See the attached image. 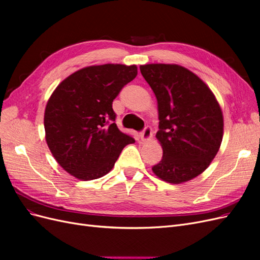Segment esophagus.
Listing matches in <instances>:
<instances>
[{"label":"esophagus","mask_w":260,"mask_h":260,"mask_svg":"<svg viewBox=\"0 0 260 260\" xmlns=\"http://www.w3.org/2000/svg\"><path fill=\"white\" fill-rule=\"evenodd\" d=\"M141 140L142 141H148L152 138V128L149 125H146V127L143 129V131L141 132Z\"/></svg>","instance_id":"1"}]
</instances>
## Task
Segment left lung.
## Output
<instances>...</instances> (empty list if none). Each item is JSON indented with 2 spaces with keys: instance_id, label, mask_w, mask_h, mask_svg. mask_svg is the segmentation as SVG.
Returning <instances> with one entry per match:
<instances>
[{
  "instance_id": "1",
  "label": "left lung",
  "mask_w": 260,
  "mask_h": 260,
  "mask_svg": "<svg viewBox=\"0 0 260 260\" xmlns=\"http://www.w3.org/2000/svg\"><path fill=\"white\" fill-rule=\"evenodd\" d=\"M155 93L162 147L154 174L179 184L201 175L217 155L223 136V117L214 93L190 70L175 64L140 66Z\"/></svg>"
}]
</instances>
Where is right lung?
<instances>
[{
  "instance_id": "obj_1",
  "label": "right lung",
  "mask_w": 260,
  "mask_h": 260,
  "mask_svg": "<svg viewBox=\"0 0 260 260\" xmlns=\"http://www.w3.org/2000/svg\"><path fill=\"white\" fill-rule=\"evenodd\" d=\"M138 75L136 65L82 68L52 93L44 113L45 140L68 174L88 181L108 174L135 139L115 123L113 101Z\"/></svg>"
}]
</instances>
